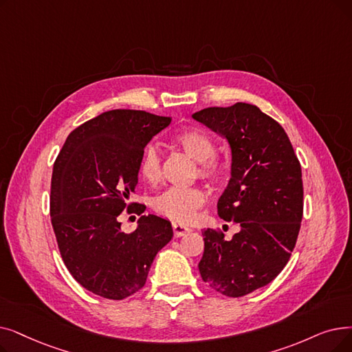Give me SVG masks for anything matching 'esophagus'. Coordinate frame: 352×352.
<instances>
[{"label": "esophagus", "mask_w": 352, "mask_h": 352, "mask_svg": "<svg viewBox=\"0 0 352 352\" xmlns=\"http://www.w3.org/2000/svg\"><path fill=\"white\" fill-rule=\"evenodd\" d=\"M173 230H174L175 237H181V236L190 233L191 228L184 226V224H181V223H173Z\"/></svg>", "instance_id": "esophagus-1"}]
</instances>
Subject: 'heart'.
<instances>
[{
  "instance_id": "obj_1",
  "label": "heart",
  "mask_w": 352,
  "mask_h": 352,
  "mask_svg": "<svg viewBox=\"0 0 352 352\" xmlns=\"http://www.w3.org/2000/svg\"><path fill=\"white\" fill-rule=\"evenodd\" d=\"M174 142L188 157L197 161V171L201 178L217 182L224 175L223 161L214 155L216 142L201 128H186L174 136ZM140 174L148 182H157L161 177V160L155 146H148L140 164ZM207 201V192L201 187H170L154 198V210L164 217L181 223L191 221L197 211Z\"/></svg>"
}]
</instances>
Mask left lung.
<instances>
[{"mask_svg": "<svg viewBox=\"0 0 352 352\" xmlns=\"http://www.w3.org/2000/svg\"><path fill=\"white\" fill-rule=\"evenodd\" d=\"M192 118L227 140L232 178L217 212L240 232L206 228L198 269L216 292L240 298L270 283L292 254L303 214L300 162L285 129L254 104L207 108Z\"/></svg>", "mask_w": 352, "mask_h": 352, "instance_id": "1", "label": "left lung"}]
</instances>
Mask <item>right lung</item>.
Wrapping results in <instances>:
<instances>
[{"mask_svg":"<svg viewBox=\"0 0 352 352\" xmlns=\"http://www.w3.org/2000/svg\"><path fill=\"white\" fill-rule=\"evenodd\" d=\"M171 118L145 111L103 112L70 132L53 166L50 216L72 276L91 294L120 300L144 287L157 253L173 239L171 223L129 203L152 136ZM141 215L132 234L120 212Z\"/></svg>","mask_w":352,"mask_h":352,"instance_id":"add662e5","label":"right lung"}]
</instances>
